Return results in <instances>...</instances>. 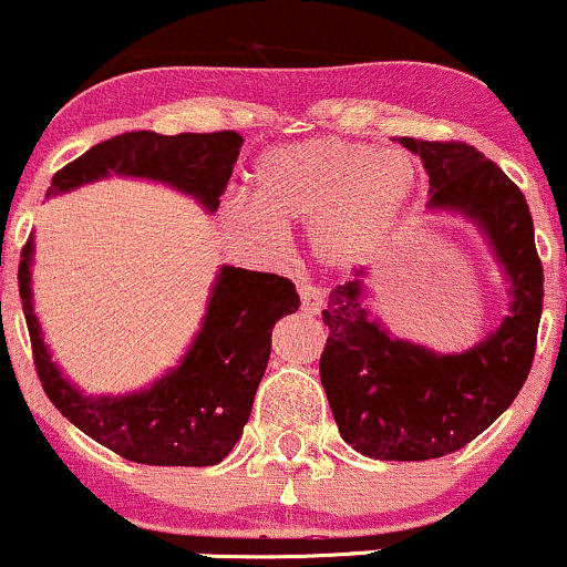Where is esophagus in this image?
I'll return each instance as SVG.
<instances>
[{
  "label": "esophagus",
  "instance_id": "obj_1",
  "mask_svg": "<svg viewBox=\"0 0 567 567\" xmlns=\"http://www.w3.org/2000/svg\"><path fill=\"white\" fill-rule=\"evenodd\" d=\"M300 302H302V313H308V317H317V313L324 308V291L319 289V286L302 284L300 286Z\"/></svg>",
  "mask_w": 567,
  "mask_h": 567
}]
</instances>
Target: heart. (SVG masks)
Wrapping results in <instances>:
<instances>
[{
  "label": "heart",
  "instance_id": "heart-1",
  "mask_svg": "<svg viewBox=\"0 0 567 567\" xmlns=\"http://www.w3.org/2000/svg\"><path fill=\"white\" fill-rule=\"evenodd\" d=\"M423 172L406 150L313 136L265 150L248 174V204L226 213L235 240L276 250L284 229L308 226L313 259L332 272L363 267L417 204Z\"/></svg>",
  "mask_w": 567,
  "mask_h": 567
}]
</instances>
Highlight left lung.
<instances>
[{
    "label": "left lung",
    "instance_id": "1",
    "mask_svg": "<svg viewBox=\"0 0 567 567\" xmlns=\"http://www.w3.org/2000/svg\"><path fill=\"white\" fill-rule=\"evenodd\" d=\"M429 174V213L466 218L492 248L511 311L464 352L442 354L395 338L369 302V270L336 286L322 311L330 330L319 360L343 442L379 461H429L456 453L488 429L533 369L544 311V267L527 198L497 163L470 144L401 138Z\"/></svg>",
    "mask_w": 567,
    "mask_h": 567
}]
</instances>
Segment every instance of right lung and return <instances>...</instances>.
<instances>
[{
	"mask_svg": "<svg viewBox=\"0 0 567 567\" xmlns=\"http://www.w3.org/2000/svg\"><path fill=\"white\" fill-rule=\"evenodd\" d=\"M243 136L235 131L161 136L133 131L95 144L51 179L49 196L116 177L153 179L218 209ZM34 237L21 250L19 291L34 365L45 395L75 429L136 464L213 466L229 456L250 417L256 388L270 360L272 327L295 313L300 295L289 278L243 267H218L202 327L179 358L150 388L122 395H86L62 373L43 341L32 302Z\"/></svg>",
	"mask_w": 567,
	"mask_h": 567,
	"instance_id": "obj_1",
	"label": "right lung"
}]
</instances>
